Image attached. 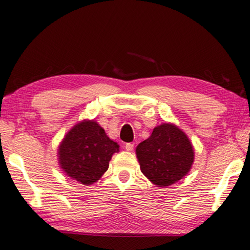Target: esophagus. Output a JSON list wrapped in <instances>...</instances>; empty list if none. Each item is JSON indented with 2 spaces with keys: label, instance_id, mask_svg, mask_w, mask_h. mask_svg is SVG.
<instances>
[{
  "label": "esophagus",
  "instance_id": "1",
  "mask_svg": "<svg viewBox=\"0 0 250 250\" xmlns=\"http://www.w3.org/2000/svg\"><path fill=\"white\" fill-rule=\"evenodd\" d=\"M125 149L128 150V151H131V150H133L134 144H133V143H126V144L125 145Z\"/></svg>",
  "mask_w": 250,
  "mask_h": 250
}]
</instances>
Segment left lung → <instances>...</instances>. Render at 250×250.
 Instances as JSON below:
<instances>
[{
  "instance_id": "8db88e82",
  "label": "left lung",
  "mask_w": 250,
  "mask_h": 250,
  "mask_svg": "<svg viewBox=\"0 0 250 250\" xmlns=\"http://www.w3.org/2000/svg\"><path fill=\"white\" fill-rule=\"evenodd\" d=\"M141 171L158 187H169L188 174L194 149L187 134L177 125L164 124L136 147Z\"/></svg>"
}]
</instances>
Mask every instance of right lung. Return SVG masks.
<instances>
[{"instance_id": "add662e5", "label": "right lung", "mask_w": 250, "mask_h": 250, "mask_svg": "<svg viewBox=\"0 0 250 250\" xmlns=\"http://www.w3.org/2000/svg\"><path fill=\"white\" fill-rule=\"evenodd\" d=\"M119 145L94 120H83L68 132L58 149V159L67 175L84 185L96 182L107 169Z\"/></svg>"}]
</instances>
